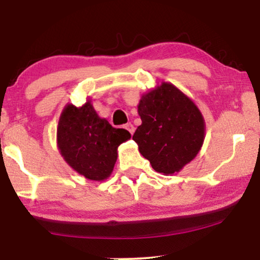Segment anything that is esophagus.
Segmentation results:
<instances>
[{"label":"esophagus","mask_w":260,"mask_h":260,"mask_svg":"<svg viewBox=\"0 0 260 260\" xmlns=\"http://www.w3.org/2000/svg\"><path fill=\"white\" fill-rule=\"evenodd\" d=\"M124 128H126V129H127L128 132H129L131 134L134 133V126H133L132 123H127L126 126H124Z\"/></svg>","instance_id":"34e87169"}]
</instances>
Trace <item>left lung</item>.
<instances>
[{
	"instance_id": "obj_1",
	"label": "left lung",
	"mask_w": 260,
	"mask_h": 260,
	"mask_svg": "<svg viewBox=\"0 0 260 260\" xmlns=\"http://www.w3.org/2000/svg\"><path fill=\"white\" fill-rule=\"evenodd\" d=\"M142 124L133 134L139 153L162 175L180 172L202 149L205 121L201 110L180 89L161 82L140 98Z\"/></svg>"
}]
</instances>
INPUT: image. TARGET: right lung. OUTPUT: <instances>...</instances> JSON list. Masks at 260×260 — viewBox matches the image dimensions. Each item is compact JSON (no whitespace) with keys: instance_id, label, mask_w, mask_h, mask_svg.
<instances>
[{"instance_id":"obj_1","label":"right lung","mask_w":260,"mask_h":260,"mask_svg":"<svg viewBox=\"0 0 260 260\" xmlns=\"http://www.w3.org/2000/svg\"><path fill=\"white\" fill-rule=\"evenodd\" d=\"M131 138L123 128H113L98 115L90 100L77 107L68 104L58 120L57 148L66 162L91 181L110 177L117 148Z\"/></svg>"}]
</instances>
